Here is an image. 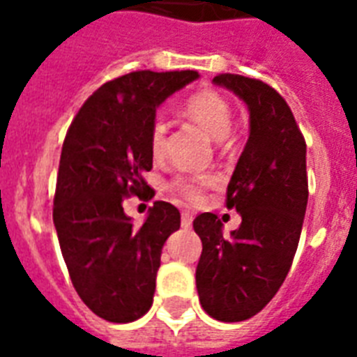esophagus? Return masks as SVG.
<instances>
[{
  "label": "esophagus",
  "instance_id": "1",
  "mask_svg": "<svg viewBox=\"0 0 357 357\" xmlns=\"http://www.w3.org/2000/svg\"><path fill=\"white\" fill-rule=\"evenodd\" d=\"M192 226V213L183 211L181 213V228L189 229Z\"/></svg>",
  "mask_w": 357,
  "mask_h": 357
}]
</instances>
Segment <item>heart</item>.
I'll return each mask as SVG.
<instances>
[{"label": "heart", "instance_id": "b5f03b06", "mask_svg": "<svg viewBox=\"0 0 357 357\" xmlns=\"http://www.w3.org/2000/svg\"><path fill=\"white\" fill-rule=\"evenodd\" d=\"M183 113L192 122L211 135L215 140H224L228 137L231 128V105L222 94L217 91L196 92L185 102ZM167 122L162 119H155L150 129V151L151 155L162 157L167 146ZM213 185V178L209 176H176L168 181V190L176 198L189 204H198L204 198L207 187Z\"/></svg>", "mask_w": 357, "mask_h": 357}]
</instances>
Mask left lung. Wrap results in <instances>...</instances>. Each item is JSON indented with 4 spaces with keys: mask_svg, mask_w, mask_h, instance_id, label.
<instances>
[{
    "mask_svg": "<svg viewBox=\"0 0 357 357\" xmlns=\"http://www.w3.org/2000/svg\"><path fill=\"white\" fill-rule=\"evenodd\" d=\"M250 111V137L226 190V207L243 222L224 237L213 213L195 218L202 238L196 287L207 315L246 321L282 287L298 248L307 206L305 140L282 94L259 79L218 74Z\"/></svg>",
    "mask_w": 357,
    "mask_h": 357,
    "instance_id": "left-lung-1",
    "label": "left lung"
}]
</instances>
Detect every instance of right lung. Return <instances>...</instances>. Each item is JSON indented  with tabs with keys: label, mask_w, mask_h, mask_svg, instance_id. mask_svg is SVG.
Listing matches in <instances>:
<instances>
[{
	"label": "right lung",
	"mask_w": 357,
	"mask_h": 357,
	"mask_svg": "<svg viewBox=\"0 0 357 357\" xmlns=\"http://www.w3.org/2000/svg\"><path fill=\"white\" fill-rule=\"evenodd\" d=\"M195 70H139L103 83L70 123L59 161L53 222L70 280L86 307L109 322L137 321L151 307L161 250L179 211L155 202L142 226L126 217L129 196L153 198L150 129L170 94Z\"/></svg>",
	"instance_id": "right-lung-1"
}]
</instances>
